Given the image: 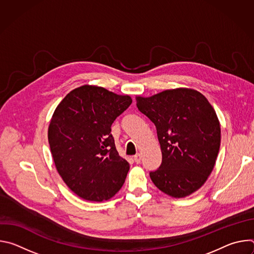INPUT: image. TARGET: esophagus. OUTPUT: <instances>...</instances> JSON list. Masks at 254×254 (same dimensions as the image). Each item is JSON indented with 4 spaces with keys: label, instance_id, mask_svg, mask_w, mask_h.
I'll return each mask as SVG.
<instances>
[{
    "label": "esophagus",
    "instance_id": "1",
    "mask_svg": "<svg viewBox=\"0 0 254 254\" xmlns=\"http://www.w3.org/2000/svg\"><path fill=\"white\" fill-rule=\"evenodd\" d=\"M133 160H134V162H135L136 164H139V163H140V160H141L140 154H136V155L133 157Z\"/></svg>",
    "mask_w": 254,
    "mask_h": 254
}]
</instances>
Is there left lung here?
<instances>
[{
    "mask_svg": "<svg viewBox=\"0 0 254 254\" xmlns=\"http://www.w3.org/2000/svg\"><path fill=\"white\" fill-rule=\"evenodd\" d=\"M137 110L156 126L162 163L150 172L162 192L183 198L197 191L211 174L220 148V125L200 92L178 88L136 97Z\"/></svg>",
    "mask_w": 254,
    "mask_h": 254,
    "instance_id": "8db88e82",
    "label": "left lung"
}]
</instances>
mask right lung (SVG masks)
<instances>
[{
	"label": "right lung",
	"mask_w": 254,
	"mask_h": 254,
	"mask_svg": "<svg viewBox=\"0 0 254 254\" xmlns=\"http://www.w3.org/2000/svg\"><path fill=\"white\" fill-rule=\"evenodd\" d=\"M130 104L127 95L83 85L56 107L48 128L51 154L65 184L80 198L101 202L123 187L129 164L120 157L111 131Z\"/></svg>",
	"instance_id": "right-lung-1"
}]
</instances>
